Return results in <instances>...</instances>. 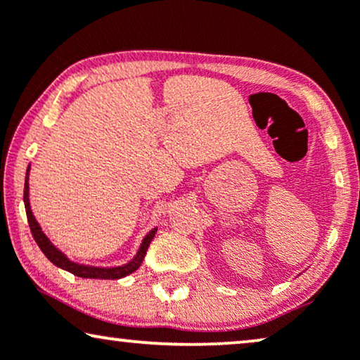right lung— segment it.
<instances>
[{
  "label": "right lung",
  "mask_w": 360,
  "mask_h": 360,
  "mask_svg": "<svg viewBox=\"0 0 360 360\" xmlns=\"http://www.w3.org/2000/svg\"><path fill=\"white\" fill-rule=\"evenodd\" d=\"M27 175H29V167H27ZM24 206H26L27 223H29V228H31L32 238L37 243L39 248H41L42 252L46 254V257L51 260L53 265H57V267L67 270V272H70V274L77 275V277H82V278L116 280V278H122V277H126V275L136 272V270L141 267L142 260H144V257H146L147 248H149L150 240L154 239V236L157 233V229L154 228L149 234L146 236L144 240H142L139 250H137L136 257L132 259L129 264L121 265V267H90V265H80V264L72 262V260H68L65 255H63L60 250L56 248V245H52L51 240L47 239V236L42 233L41 226H39L36 218H34V214H32V211H31V206H29V184H27V176H26V181H24Z\"/></svg>",
  "instance_id": "1"
}]
</instances>
